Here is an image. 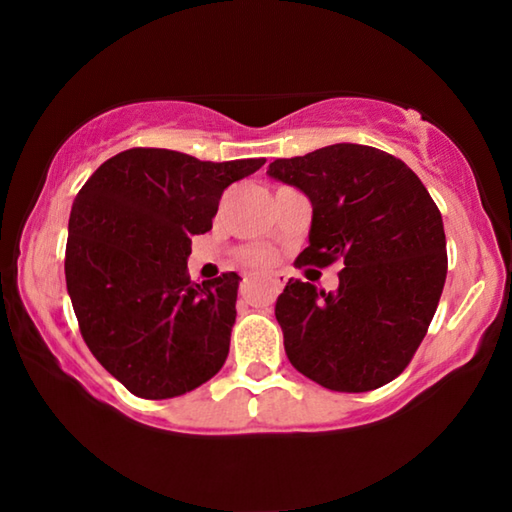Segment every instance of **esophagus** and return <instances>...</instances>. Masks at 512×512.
Returning a JSON list of instances; mask_svg holds the SVG:
<instances>
[{"mask_svg": "<svg viewBox=\"0 0 512 512\" xmlns=\"http://www.w3.org/2000/svg\"><path fill=\"white\" fill-rule=\"evenodd\" d=\"M264 280L271 284V289L275 291V293H280L282 291V287H284V277L282 275H266Z\"/></svg>", "mask_w": 512, "mask_h": 512, "instance_id": "obj_1", "label": "esophagus"}]
</instances>
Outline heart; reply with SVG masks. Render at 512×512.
Here are the masks:
<instances>
[{
  "label": "heart",
  "mask_w": 512,
  "mask_h": 512,
  "mask_svg": "<svg viewBox=\"0 0 512 512\" xmlns=\"http://www.w3.org/2000/svg\"><path fill=\"white\" fill-rule=\"evenodd\" d=\"M241 257H244L246 262H250V264H266L268 259H271V253H268V248L257 246V248L244 250V255H241Z\"/></svg>",
  "instance_id": "obj_1"
}]
</instances>
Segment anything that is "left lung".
I'll return each instance as SVG.
<instances>
[{
  "mask_svg": "<svg viewBox=\"0 0 512 512\" xmlns=\"http://www.w3.org/2000/svg\"><path fill=\"white\" fill-rule=\"evenodd\" d=\"M311 201L309 246L296 262H343L339 289L289 280L275 305L291 366L339 393H366L409 366L447 277L443 216L395 155L332 144L268 164Z\"/></svg>",
  "mask_w": 512,
  "mask_h": 512,
  "instance_id": "obj_1",
  "label": "left lung"
}]
</instances>
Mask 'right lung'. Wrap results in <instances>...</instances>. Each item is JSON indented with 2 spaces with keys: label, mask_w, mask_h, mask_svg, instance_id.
Listing matches in <instances>:
<instances>
[{
  "label": "right lung",
  "mask_w": 512,
  "mask_h": 512,
  "mask_svg": "<svg viewBox=\"0 0 512 512\" xmlns=\"http://www.w3.org/2000/svg\"><path fill=\"white\" fill-rule=\"evenodd\" d=\"M264 162L128 149L76 194L67 293L90 352L133 395H185L225 363L241 277L223 273L196 284L187 257L192 237L212 230L223 189Z\"/></svg>",
  "instance_id": "add662e5"
}]
</instances>
